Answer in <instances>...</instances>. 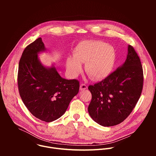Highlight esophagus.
Wrapping results in <instances>:
<instances>
[{"instance_id": "obj_1", "label": "esophagus", "mask_w": 156, "mask_h": 156, "mask_svg": "<svg viewBox=\"0 0 156 156\" xmlns=\"http://www.w3.org/2000/svg\"><path fill=\"white\" fill-rule=\"evenodd\" d=\"M87 88V86L86 85V84H81V85H80V90H86V89Z\"/></svg>"}]
</instances>
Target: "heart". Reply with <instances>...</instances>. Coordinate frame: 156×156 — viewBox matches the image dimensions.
I'll return each mask as SVG.
<instances>
[{"instance_id": "1", "label": "heart", "mask_w": 156, "mask_h": 156, "mask_svg": "<svg viewBox=\"0 0 156 156\" xmlns=\"http://www.w3.org/2000/svg\"><path fill=\"white\" fill-rule=\"evenodd\" d=\"M117 61L115 48L101 41L86 40L80 42L74 48L73 57L66 60V68L72 76L76 75L85 63L87 74L95 80L108 76L112 72Z\"/></svg>"}]
</instances>
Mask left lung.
<instances>
[{
	"instance_id": "left-lung-1",
	"label": "left lung",
	"mask_w": 156,
	"mask_h": 156,
	"mask_svg": "<svg viewBox=\"0 0 156 156\" xmlns=\"http://www.w3.org/2000/svg\"><path fill=\"white\" fill-rule=\"evenodd\" d=\"M143 86V72L140 57L134 48L128 45L123 64L102 81L89 86L92 94L89 114L104 126L120 123L135 107Z\"/></svg>"
}]
</instances>
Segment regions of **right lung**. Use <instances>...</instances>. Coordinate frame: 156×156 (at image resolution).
Listing matches in <instances>:
<instances>
[{
    "label": "right lung",
    "mask_w": 156,
    "mask_h": 156,
    "mask_svg": "<svg viewBox=\"0 0 156 156\" xmlns=\"http://www.w3.org/2000/svg\"><path fill=\"white\" fill-rule=\"evenodd\" d=\"M41 37L28 45L20 60L18 85L20 95L30 112L46 122L62 116L79 91L76 80H66L58 74L54 64L44 66L38 54L46 52Z\"/></svg>",
    "instance_id": "right-lung-1"
}]
</instances>
